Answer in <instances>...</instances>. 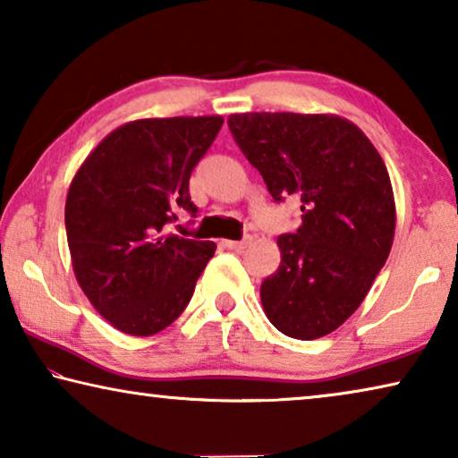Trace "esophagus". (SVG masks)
Returning a JSON list of instances; mask_svg holds the SVG:
<instances>
[{"mask_svg":"<svg viewBox=\"0 0 458 458\" xmlns=\"http://www.w3.org/2000/svg\"><path fill=\"white\" fill-rule=\"evenodd\" d=\"M250 242H252V236H244L242 241H224V244H226V247L232 250H244Z\"/></svg>","mask_w":458,"mask_h":458,"instance_id":"obj_1","label":"esophagus"}]
</instances>
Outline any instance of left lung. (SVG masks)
Masks as SVG:
<instances>
[{"label":"left lung","instance_id":"1","mask_svg":"<svg viewBox=\"0 0 458 458\" xmlns=\"http://www.w3.org/2000/svg\"><path fill=\"white\" fill-rule=\"evenodd\" d=\"M228 127L273 201H302V224L277 238L282 263L261 284L265 315L288 337H323L353 315L391 252L385 162L361 129L335 114L242 113Z\"/></svg>","mask_w":458,"mask_h":458}]
</instances>
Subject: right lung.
<instances>
[{
    "instance_id": "right-lung-1",
    "label": "right lung",
    "mask_w": 458,
    "mask_h": 458,
    "mask_svg": "<svg viewBox=\"0 0 458 458\" xmlns=\"http://www.w3.org/2000/svg\"><path fill=\"white\" fill-rule=\"evenodd\" d=\"M222 117L140 119L102 140L73 176L65 230L73 273L94 309L127 335L181 317L216 252L166 232L176 209L197 216L189 179Z\"/></svg>"
}]
</instances>
